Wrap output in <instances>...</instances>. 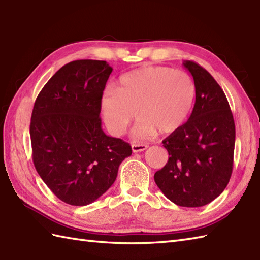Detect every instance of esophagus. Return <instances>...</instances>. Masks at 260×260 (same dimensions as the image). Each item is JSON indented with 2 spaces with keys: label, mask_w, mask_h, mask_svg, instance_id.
Listing matches in <instances>:
<instances>
[{
  "label": "esophagus",
  "mask_w": 260,
  "mask_h": 260,
  "mask_svg": "<svg viewBox=\"0 0 260 260\" xmlns=\"http://www.w3.org/2000/svg\"><path fill=\"white\" fill-rule=\"evenodd\" d=\"M147 148V145L146 144H143V143H133L132 144V151H133L134 153H139V152H143L145 151Z\"/></svg>",
  "instance_id": "34e87169"
}]
</instances>
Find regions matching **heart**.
<instances>
[{
  "label": "heart",
  "mask_w": 260,
  "mask_h": 260,
  "mask_svg": "<svg viewBox=\"0 0 260 260\" xmlns=\"http://www.w3.org/2000/svg\"><path fill=\"white\" fill-rule=\"evenodd\" d=\"M196 101V85L189 74L169 67L146 66L126 73L117 87L102 97V112L108 128L123 134L137 115L133 128L137 139L178 131L189 118Z\"/></svg>",
  "instance_id": "b5f03b06"
}]
</instances>
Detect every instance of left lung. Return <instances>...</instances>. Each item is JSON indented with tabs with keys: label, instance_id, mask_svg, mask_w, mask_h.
Wrapping results in <instances>:
<instances>
[{
	"label": "left lung",
	"instance_id": "left-lung-1",
	"mask_svg": "<svg viewBox=\"0 0 260 260\" xmlns=\"http://www.w3.org/2000/svg\"><path fill=\"white\" fill-rule=\"evenodd\" d=\"M183 66L196 85V103L186 123L162 143L165 167L154 174L163 194L180 207H202L218 198L233 173L236 128L223 90L198 63Z\"/></svg>",
	"mask_w": 260,
	"mask_h": 260
}]
</instances>
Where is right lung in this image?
Listing matches in <instances>:
<instances>
[{
	"label": "right lung",
	"instance_id": "1",
	"mask_svg": "<svg viewBox=\"0 0 260 260\" xmlns=\"http://www.w3.org/2000/svg\"><path fill=\"white\" fill-rule=\"evenodd\" d=\"M113 68L76 60L60 68L37 97L30 136L33 163L60 200L87 206L102 197L131 156L128 143L104 133L103 91Z\"/></svg>",
	"mask_w": 260,
	"mask_h": 260
}]
</instances>
